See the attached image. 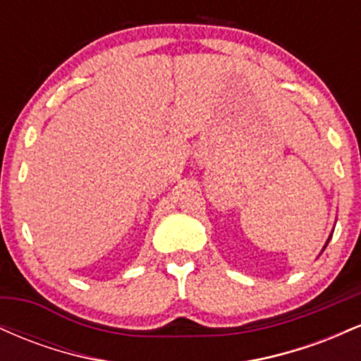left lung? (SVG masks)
<instances>
[{
  "instance_id": "obj_1",
  "label": "left lung",
  "mask_w": 361,
  "mask_h": 361,
  "mask_svg": "<svg viewBox=\"0 0 361 361\" xmlns=\"http://www.w3.org/2000/svg\"><path fill=\"white\" fill-rule=\"evenodd\" d=\"M329 239H331V238H329ZM329 239H327V243H329ZM326 246H327V244H326ZM326 246H324V247H326Z\"/></svg>"
}]
</instances>
